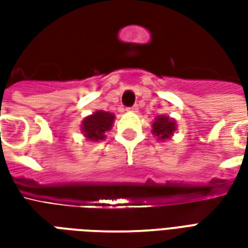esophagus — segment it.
Listing matches in <instances>:
<instances>
[{
    "label": "esophagus",
    "instance_id": "34e87169",
    "mask_svg": "<svg viewBox=\"0 0 248 248\" xmlns=\"http://www.w3.org/2000/svg\"><path fill=\"white\" fill-rule=\"evenodd\" d=\"M127 110H129V111H131V113H137V111H138V106H137V105H134V106H131V108H129Z\"/></svg>",
    "mask_w": 248,
    "mask_h": 248
}]
</instances>
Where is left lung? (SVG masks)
<instances>
[{
  "label": "left lung",
  "mask_w": 248,
  "mask_h": 248,
  "mask_svg": "<svg viewBox=\"0 0 248 248\" xmlns=\"http://www.w3.org/2000/svg\"><path fill=\"white\" fill-rule=\"evenodd\" d=\"M153 135H155L159 140H170L174 134V131L177 130V122L175 119L170 118L167 115H159L154 119L153 124Z\"/></svg>",
  "instance_id": "1"
}]
</instances>
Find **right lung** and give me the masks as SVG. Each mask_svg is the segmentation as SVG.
Returning a JSON list of instances; mask_svg holds the SVG:
<instances>
[{"mask_svg": "<svg viewBox=\"0 0 248 248\" xmlns=\"http://www.w3.org/2000/svg\"><path fill=\"white\" fill-rule=\"evenodd\" d=\"M114 114L103 110H98L82 121L81 131L89 140L98 142L105 140V133L113 127Z\"/></svg>", "mask_w": 248, "mask_h": 248, "instance_id": "right-lung-1", "label": "right lung"}]
</instances>
